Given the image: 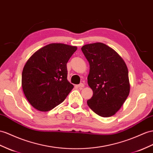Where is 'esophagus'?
<instances>
[{
  "instance_id": "1",
  "label": "esophagus",
  "mask_w": 153,
  "mask_h": 153,
  "mask_svg": "<svg viewBox=\"0 0 153 153\" xmlns=\"http://www.w3.org/2000/svg\"><path fill=\"white\" fill-rule=\"evenodd\" d=\"M77 86V88H79V89H82V88H83V87H84V84L83 83H80L79 85H76Z\"/></svg>"
}]
</instances>
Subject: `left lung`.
<instances>
[{
	"label": "left lung",
	"mask_w": 153,
	"mask_h": 153,
	"mask_svg": "<svg viewBox=\"0 0 153 153\" xmlns=\"http://www.w3.org/2000/svg\"><path fill=\"white\" fill-rule=\"evenodd\" d=\"M90 65L88 84L93 95L88 107L101 117L114 115L127 98L130 83L127 66L120 55L102 42L83 46Z\"/></svg>",
	"instance_id": "obj_1"
}]
</instances>
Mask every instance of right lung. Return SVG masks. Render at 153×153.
<instances>
[{
  "mask_svg": "<svg viewBox=\"0 0 153 153\" xmlns=\"http://www.w3.org/2000/svg\"><path fill=\"white\" fill-rule=\"evenodd\" d=\"M77 46L51 43L36 51L23 68L22 87L32 106L46 112L61 103L74 88L67 80V63Z\"/></svg>",
  "mask_w": 153,
  "mask_h": 153,
  "instance_id": "add662e5",
  "label": "right lung"
}]
</instances>
